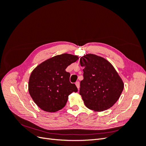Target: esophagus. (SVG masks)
Instances as JSON below:
<instances>
[{"mask_svg": "<svg viewBox=\"0 0 146 146\" xmlns=\"http://www.w3.org/2000/svg\"><path fill=\"white\" fill-rule=\"evenodd\" d=\"M76 86L77 87V88L78 89L79 87H80V82H79L78 81V82H76Z\"/></svg>", "mask_w": 146, "mask_h": 146, "instance_id": "obj_1", "label": "esophagus"}]
</instances>
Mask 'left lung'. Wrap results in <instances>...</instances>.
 Masks as SVG:
<instances>
[{"instance_id":"left-lung-1","label":"left lung","mask_w":146,"mask_h":146,"mask_svg":"<svg viewBox=\"0 0 146 146\" xmlns=\"http://www.w3.org/2000/svg\"><path fill=\"white\" fill-rule=\"evenodd\" d=\"M80 63L84 69L79 93L86 107L94 111L111 108L123 89L115 69L107 60L93 54L82 56Z\"/></svg>"}]
</instances>
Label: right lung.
Returning a JSON list of instances; mask_svg holds the SVG:
<instances>
[{
  "label": "right lung",
  "instance_id": "1",
  "mask_svg": "<svg viewBox=\"0 0 146 146\" xmlns=\"http://www.w3.org/2000/svg\"><path fill=\"white\" fill-rule=\"evenodd\" d=\"M78 56L63 54L48 59L38 65L30 75L29 91L30 96L44 111L55 112L66 104L68 96L78 91L69 81L70 74L66 71Z\"/></svg>",
  "mask_w": 146,
  "mask_h": 146
}]
</instances>
